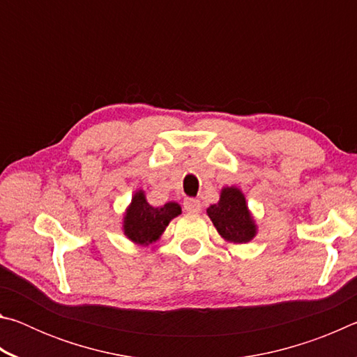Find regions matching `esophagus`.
<instances>
[{
  "label": "esophagus",
  "mask_w": 357,
  "mask_h": 357,
  "mask_svg": "<svg viewBox=\"0 0 357 357\" xmlns=\"http://www.w3.org/2000/svg\"><path fill=\"white\" fill-rule=\"evenodd\" d=\"M184 209L187 211V213L197 214V213H200V211H202V203H200V200H197V198H185Z\"/></svg>",
  "instance_id": "obj_1"
}]
</instances>
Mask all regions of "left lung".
<instances>
[{"label": "left lung", "mask_w": 357, "mask_h": 357, "mask_svg": "<svg viewBox=\"0 0 357 357\" xmlns=\"http://www.w3.org/2000/svg\"><path fill=\"white\" fill-rule=\"evenodd\" d=\"M208 215L222 238L231 243H249L255 236V223L247 209L245 198L234 187L222 190L220 202L208 208Z\"/></svg>", "instance_id": "1"}]
</instances>
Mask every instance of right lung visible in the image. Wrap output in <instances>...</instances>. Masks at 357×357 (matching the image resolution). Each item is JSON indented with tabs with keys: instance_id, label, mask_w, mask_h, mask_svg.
<instances>
[{
	"instance_id": "1",
	"label": "right lung",
	"mask_w": 357,
	"mask_h": 357,
	"mask_svg": "<svg viewBox=\"0 0 357 357\" xmlns=\"http://www.w3.org/2000/svg\"><path fill=\"white\" fill-rule=\"evenodd\" d=\"M181 214L178 203H167L162 208L149 206L143 192H137L124 217V233L138 244H149L160 236L173 217Z\"/></svg>"
}]
</instances>
